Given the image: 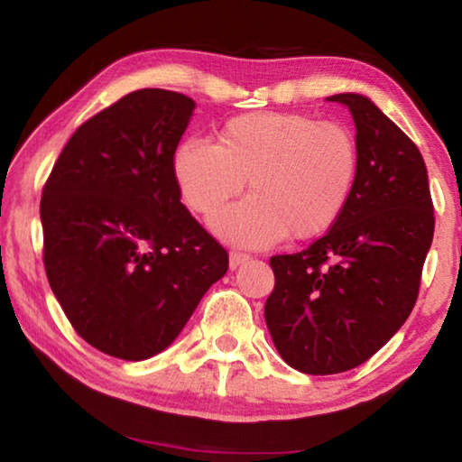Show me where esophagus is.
Masks as SVG:
<instances>
[{
    "mask_svg": "<svg viewBox=\"0 0 462 462\" xmlns=\"http://www.w3.org/2000/svg\"><path fill=\"white\" fill-rule=\"evenodd\" d=\"M248 259H250L248 254L236 253V250H232V253H230V269H238L240 264H245Z\"/></svg>",
    "mask_w": 462,
    "mask_h": 462,
    "instance_id": "34e87169",
    "label": "esophagus"
}]
</instances>
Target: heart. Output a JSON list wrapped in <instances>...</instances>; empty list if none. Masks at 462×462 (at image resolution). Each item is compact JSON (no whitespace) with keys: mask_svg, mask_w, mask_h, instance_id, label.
<instances>
[{"mask_svg":"<svg viewBox=\"0 0 462 462\" xmlns=\"http://www.w3.org/2000/svg\"><path fill=\"white\" fill-rule=\"evenodd\" d=\"M356 173L355 136L303 114H242L224 124L217 144L187 138L173 154L177 189L199 216L216 214L248 179L250 198L212 220L217 236L242 246L328 232L348 206Z\"/></svg>","mask_w":462,"mask_h":462,"instance_id":"obj_1","label":"heart"}]
</instances>
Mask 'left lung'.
<instances>
[{
  "mask_svg": "<svg viewBox=\"0 0 462 462\" xmlns=\"http://www.w3.org/2000/svg\"><path fill=\"white\" fill-rule=\"evenodd\" d=\"M326 99L353 114L355 189L326 236L301 253L271 256L275 289L264 303L281 358L308 374L355 369L385 346L416 306L434 236L418 146L366 96Z\"/></svg>",
  "mask_w": 462,
  "mask_h": 462,
  "instance_id": "1",
  "label": "left lung"
}]
</instances>
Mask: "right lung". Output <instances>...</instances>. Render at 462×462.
Returning <instances> with one entry per match:
<instances>
[{
	"label": "right lung",
	"instance_id": "right-lung-1",
	"mask_svg": "<svg viewBox=\"0 0 462 462\" xmlns=\"http://www.w3.org/2000/svg\"><path fill=\"white\" fill-rule=\"evenodd\" d=\"M193 109L183 93H128L77 128L42 189L52 293L83 340L124 361L171 346L228 271L173 179Z\"/></svg>",
	"mask_w": 462,
	"mask_h": 462
}]
</instances>
